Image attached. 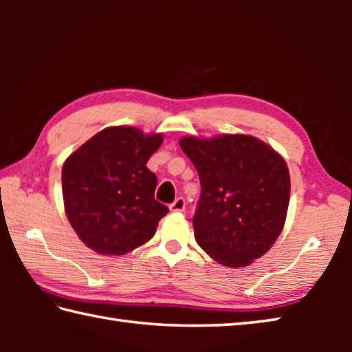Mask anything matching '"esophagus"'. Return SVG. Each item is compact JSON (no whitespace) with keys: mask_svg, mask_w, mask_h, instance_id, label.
<instances>
[{"mask_svg":"<svg viewBox=\"0 0 352 352\" xmlns=\"http://www.w3.org/2000/svg\"><path fill=\"white\" fill-rule=\"evenodd\" d=\"M184 208H186V201H184L183 197H178V199L174 201V204H170L169 210H170L172 212H183Z\"/></svg>","mask_w":352,"mask_h":352,"instance_id":"esophagus-1","label":"esophagus"}]
</instances>
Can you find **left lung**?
<instances>
[{
  "label": "left lung",
  "instance_id": "8db88e82",
  "mask_svg": "<svg viewBox=\"0 0 352 352\" xmlns=\"http://www.w3.org/2000/svg\"><path fill=\"white\" fill-rule=\"evenodd\" d=\"M180 147L199 172L201 194L194 236L214 261L245 267L281 234L290 199L287 164L254 136H183Z\"/></svg>",
  "mask_w": 352,
  "mask_h": 352
}]
</instances>
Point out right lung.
Instances as JSON below:
<instances>
[{"label":"right lung","mask_w":352,"mask_h":352,"mask_svg":"<svg viewBox=\"0 0 352 352\" xmlns=\"http://www.w3.org/2000/svg\"><path fill=\"white\" fill-rule=\"evenodd\" d=\"M162 142V133L107 127L67 158L65 212L88 248L121 256L152 239L160 219L169 212L155 200L157 175L146 166Z\"/></svg>","instance_id":"obj_1"}]
</instances>
